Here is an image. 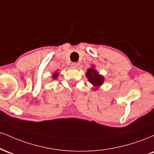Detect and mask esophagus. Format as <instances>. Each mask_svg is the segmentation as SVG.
<instances>
[{"label":"esophagus","instance_id":"34e87169","mask_svg":"<svg viewBox=\"0 0 154 154\" xmlns=\"http://www.w3.org/2000/svg\"><path fill=\"white\" fill-rule=\"evenodd\" d=\"M72 66L74 67V68H77L78 66V63H72Z\"/></svg>","mask_w":154,"mask_h":154}]
</instances>
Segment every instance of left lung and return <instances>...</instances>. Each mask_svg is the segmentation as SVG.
Segmentation results:
<instances>
[{
	"label": "left lung",
	"instance_id": "8db88e82",
	"mask_svg": "<svg viewBox=\"0 0 154 154\" xmlns=\"http://www.w3.org/2000/svg\"><path fill=\"white\" fill-rule=\"evenodd\" d=\"M86 77H88V81L93 85V88H95L94 90L98 89V88L103 84L104 81L103 76L99 75V73L94 68L88 69L86 73Z\"/></svg>",
	"mask_w": 154,
	"mask_h": 154
}]
</instances>
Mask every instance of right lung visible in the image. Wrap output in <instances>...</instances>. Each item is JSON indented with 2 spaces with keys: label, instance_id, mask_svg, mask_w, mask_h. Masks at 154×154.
Here are the masks:
<instances>
[{
  "label": "right lung",
  "instance_id": "right-lung-1",
  "mask_svg": "<svg viewBox=\"0 0 154 154\" xmlns=\"http://www.w3.org/2000/svg\"><path fill=\"white\" fill-rule=\"evenodd\" d=\"M58 76H59V73H58V72H55V73L54 74V75H52L53 79H56L57 78V77H58Z\"/></svg>",
  "mask_w": 154,
  "mask_h": 154
}]
</instances>
